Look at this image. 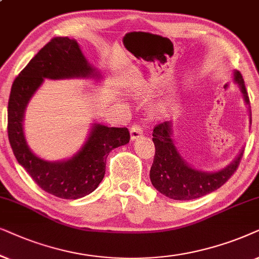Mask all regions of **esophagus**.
Listing matches in <instances>:
<instances>
[{
	"label": "esophagus",
	"instance_id": "obj_1",
	"mask_svg": "<svg viewBox=\"0 0 259 259\" xmlns=\"http://www.w3.org/2000/svg\"><path fill=\"white\" fill-rule=\"evenodd\" d=\"M142 134H143L142 126L135 124V125H133L132 129H130V139H132V141H135L139 139V137L142 136Z\"/></svg>",
	"mask_w": 259,
	"mask_h": 259
}]
</instances>
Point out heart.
Segmentation results:
<instances>
[{
    "mask_svg": "<svg viewBox=\"0 0 259 259\" xmlns=\"http://www.w3.org/2000/svg\"><path fill=\"white\" fill-rule=\"evenodd\" d=\"M137 95H140V94H137Z\"/></svg>",
    "mask_w": 259,
    "mask_h": 259,
    "instance_id": "1",
    "label": "heart"
}]
</instances>
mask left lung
I'll list each match as a JSON object with an SVG mask.
<instances>
[{
    "label": "left lung",
    "instance_id": "left-lung-1",
    "mask_svg": "<svg viewBox=\"0 0 259 259\" xmlns=\"http://www.w3.org/2000/svg\"><path fill=\"white\" fill-rule=\"evenodd\" d=\"M233 81L239 86L244 102L250 105L244 79L239 71L233 72ZM250 125H251V111ZM155 157L150 168V181L161 194L174 200H193L222 187L236 171L244 149L237 157L218 171H204L193 168L179 153L173 140V124L167 120L155 126L153 133Z\"/></svg>",
    "mask_w": 259,
    "mask_h": 259
}]
</instances>
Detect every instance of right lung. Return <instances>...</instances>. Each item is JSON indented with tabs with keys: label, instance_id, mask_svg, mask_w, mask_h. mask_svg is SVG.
Returning a JSON list of instances; mask_svg holds the SVG:
<instances>
[{
	"label": "right lung",
	"instance_id": "right-lung-1",
	"mask_svg": "<svg viewBox=\"0 0 259 259\" xmlns=\"http://www.w3.org/2000/svg\"><path fill=\"white\" fill-rule=\"evenodd\" d=\"M96 79L102 75L85 58L79 44L70 37H54L37 52L13 82L8 102V139L17 162L45 192L75 200L92 193L105 174L106 157L129 143L126 127L94 123L82 147L67 160L46 161L30 149L23 132L27 105L45 79Z\"/></svg>",
	"mask_w": 259,
	"mask_h": 259
}]
</instances>
